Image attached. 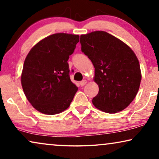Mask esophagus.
Segmentation results:
<instances>
[{
  "mask_svg": "<svg viewBox=\"0 0 159 159\" xmlns=\"http://www.w3.org/2000/svg\"><path fill=\"white\" fill-rule=\"evenodd\" d=\"M86 83H87V80H82V81L80 82V84L81 86H84V85H85Z\"/></svg>",
  "mask_w": 159,
  "mask_h": 159,
  "instance_id": "34e87169",
  "label": "esophagus"
}]
</instances>
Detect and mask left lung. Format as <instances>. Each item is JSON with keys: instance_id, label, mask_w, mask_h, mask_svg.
I'll return each instance as SVG.
<instances>
[{"instance_id": "1", "label": "left lung", "mask_w": 159, "mask_h": 159, "mask_svg": "<svg viewBox=\"0 0 159 159\" xmlns=\"http://www.w3.org/2000/svg\"><path fill=\"white\" fill-rule=\"evenodd\" d=\"M82 52L95 67L94 81L98 85L93 98L95 108L115 114L127 107L135 98L141 82L139 61L127 44L103 31L80 36Z\"/></svg>"}]
</instances>
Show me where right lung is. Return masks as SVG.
Here are the masks:
<instances>
[{"label":"right lung","instance_id":"obj_1","mask_svg":"<svg viewBox=\"0 0 159 159\" xmlns=\"http://www.w3.org/2000/svg\"><path fill=\"white\" fill-rule=\"evenodd\" d=\"M78 34L56 33L38 42L24 63L21 82L32 106L54 115L70 106L78 88L71 81L68 61L79 42Z\"/></svg>","mask_w":159,"mask_h":159}]
</instances>
